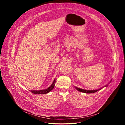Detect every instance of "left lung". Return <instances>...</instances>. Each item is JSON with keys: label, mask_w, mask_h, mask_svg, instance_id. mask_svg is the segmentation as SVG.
Masks as SVG:
<instances>
[{"label": "left lung", "mask_w": 125, "mask_h": 125, "mask_svg": "<svg viewBox=\"0 0 125 125\" xmlns=\"http://www.w3.org/2000/svg\"><path fill=\"white\" fill-rule=\"evenodd\" d=\"M107 86V85H106ZM74 88L76 89L78 91H80V92H83V93H95L97 91H98L101 90L102 89V88L99 89H97V90H84V89H80L79 88H77V87H75Z\"/></svg>", "instance_id": "8db88e82"}]
</instances>
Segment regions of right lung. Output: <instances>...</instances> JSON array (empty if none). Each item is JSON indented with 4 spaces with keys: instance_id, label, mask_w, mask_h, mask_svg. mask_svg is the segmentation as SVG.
<instances>
[{
    "instance_id": "right-lung-1",
    "label": "right lung",
    "mask_w": 125,
    "mask_h": 125,
    "mask_svg": "<svg viewBox=\"0 0 125 125\" xmlns=\"http://www.w3.org/2000/svg\"><path fill=\"white\" fill-rule=\"evenodd\" d=\"M55 82H56V80H55V79H54V80L53 82H52V85L47 89H45V90H39V91H36V90H32V91L31 90V92L34 94H45L48 93V92H50L51 91H52V89H54Z\"/></svg>"
}]
</instances>
